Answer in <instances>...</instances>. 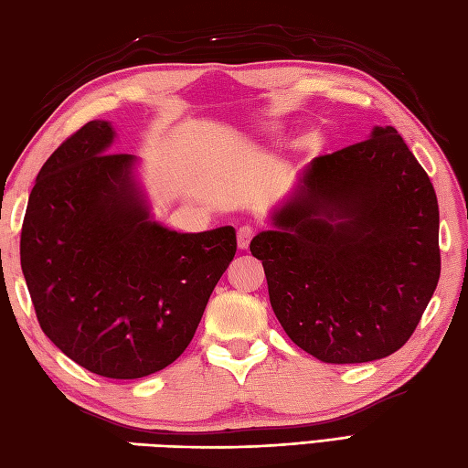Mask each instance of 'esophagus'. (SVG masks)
I'll return each instance as SVG.
<instances>
[{
    "label": "esophagus",
    "mask_w": 468,
    "mask_h": 468,
    "mask_svg": "<svg viewBox=\"0 0 468 468\" xmlns=\"http://www.w3.org/2000/svg\"><path fill=\"white\" fill-rule=\"evenodd\" d=\"M253 235H255V229L251 225L239 227V231H237V245H239V250L245 251L247 247H250Z\"/></svg>",
    "instance_id": "obj_1"
}]
</instances>
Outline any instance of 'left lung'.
Segmentation results:
<instances>
[{
	"instance_id": "left-lung-1",
	"label": "left lung",
	"mask_w": 468,
	"mask_h": 468,
	"mask_svg": "<svg viewBox=\"0 0 468 468\" xmlns=\"http://www.w3.org/2000/svg\"><path fill=\"white\" fill-rule=\"evenodd\" d=\"M250 250L295 346L362 364L409 342L441 277L439 201L394 126L317 156Z\"/></svg>"
}]
</instances>
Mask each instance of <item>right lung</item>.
Masks as SVG:
<instances>
[{
	"label": "right lung",
	"instance_id": "add662e5",
	"mask_svg": "<svg viewBox=\"0 0 468 468\" xmlns=\"http://www.w3.org/2000/svg\"><path fill=\"white\" fill-rule=\"evenodd\" d=\"M116 131L92 121L37 173L19 241L39 327L69 360L134 380L191 344L233 261V227L176 233L154 221L134 154L111 153Z\"/></svg>",
	"mask_w": 468,
	"mask_h": 468
}]
</instances>
